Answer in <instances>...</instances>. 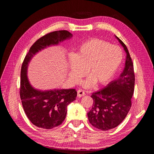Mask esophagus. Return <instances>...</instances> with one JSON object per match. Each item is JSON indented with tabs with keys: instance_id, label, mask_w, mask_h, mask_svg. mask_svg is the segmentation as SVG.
I'll list each match as a JSON object with an SVG mask.
<instances>
[{
	"instance_id": "34e87169",
	"label": "esophagus",
	"mask_w": 154,
	"mask_h": 154,
	"mask_svg": "<svg viewBox=\"0 0 154 154\" xmlns=\"http://www.w3.org/2000/svg\"><path fill=\"white\" fill-rule=\"evenodd\" d=\"M77 95H78V97H82L83 96L85 95V92L83 91V90H78V92H77Z\"/></svg>"
}]
</instances>
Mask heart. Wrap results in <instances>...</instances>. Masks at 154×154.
<instances>
[{
	"label": "heart",
	"instance_id": "obj_1",
	"mask_svg": "<svg viewBox=\"0 0 154 154\" xmlns=\"http://www.w3.org/2000/svg\"><path fill=\"white\" fill-rule=\"evenodd\" d=\"M123 58L119 46L111 45L103 40L92 38L78 46L75 55L69 56V76L78 83L86 74L90 78L83 82L85 87L105 85L117 72Z\"/></svg>",
	"mask_w": 154,
	"mask_h": 154
}]
</instances>
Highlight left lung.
Returning a JSON list of instances; mask_svg holds the SVG:
<instances>
[{"label":"left lung","mask_w":154,"mask_h":154,"mask_svg":"<svg viewBox=\"0 0 154 154\" xmlns=\"http://www.w3.org/2000/svg\"><path fill=\"white\" fill-rule=\"evenodd\" d=\"M115 36L127 54L124 69L118 79L91 95L94 102L87 113L90 123L103 131L116 128L124 120L131 107L134 91L135 75L132 58L127 46Z\"/></svg>","instance_id":"left-lung-1"}]
</instances>
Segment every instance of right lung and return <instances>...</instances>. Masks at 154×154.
Listing matches in <instances>:
<instances>
[{
  "label": "right lung",
  "instance_id": "add662e5",
  "mask_svg": "<svg viewBox=\"0 0 154 154\" xmlns=\"http://www.w3.org/2000/svg\"><path fill=\"white\" fill-rule=\"evenodd\" d=\"M67 31H56L43 36L33 44L26 54L20 72V96L23 109L30 122L37 127L51 129L61 125L67 114V108L76 100L74 88L41 91L32 87L27 78V67L31 60L39 51L71 38Z\"/></svg>",
  "mask_w": 154,
  "mask_h": 154
}]
</instances>
